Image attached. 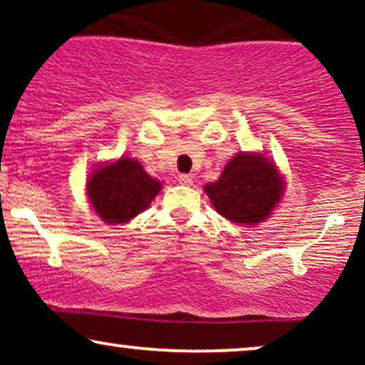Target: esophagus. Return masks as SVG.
<instances>
[{"instance_id":"esophagus-1","label":"esophagus","mask_w":365,"mask_h":365,"mask_svg":"<svg viewBox=\"0 0 365 365\" xmlns=\"http://www.w3.org/2000/svg\"><path fill=\"white\" fill-rule=\"evenodd\" d=\"M178 182L182 183V185H192V183H194V177H192V175H178Z\"/></svg>"}]
</instances>
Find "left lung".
I'll list each match as a JSON object with an SVG mask.
<instances>
[{
	"instance_id": "8db88e82",
	"label": "left lung",
	"mask_w": 365,
	"mask_h": 365,
	"mask_svg": "<svg viewBox=\"0 0 365 365\" xmlns=\"http://www.w3.org/2000/svg\"><path fill=\"white\" fill-rule=\"evenodd\" d=\"M212 206L233 223L255 225L271 215L283 194L276 166L261 154H238L217 182L204 187Z\"/></svg>"
}]
</instances>
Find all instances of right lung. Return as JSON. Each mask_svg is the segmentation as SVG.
Masks as SVG:
<instances>
[{"label":"right lung","mask_w":365,"mask_h":365,"mask_svg":"<svg viewBox=\"0 0 365 365\" xmlns=\"http://www.w3.org/2000/svg\"><path fill=\"white\" fill-rule=\"evenodd\" d=\"M161 183L145 173L139 161L121 158L91 175L87 194L104 223L118 225L149 207Z\"/></svg>","instance_id":"1"}]
</instances>
